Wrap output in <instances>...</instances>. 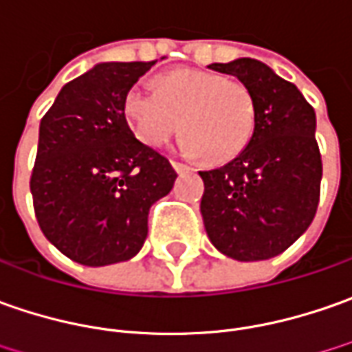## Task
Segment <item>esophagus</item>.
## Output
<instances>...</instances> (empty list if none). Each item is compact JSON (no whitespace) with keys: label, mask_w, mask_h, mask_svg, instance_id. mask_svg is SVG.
<instances>
[{"label":"esophagus","mask_w":352,"mask_h":352,"mask_svg":"<svg viewBox=\"0 0 352 352\" xmlns=\"http://www.w3.org/2000/svg\"><path fill=\"white\" fill-rule=\"evenodd\" d=\"M173 165V169H175L177 173H188V171H192V167H188L185 164H179V162H171Z\"/></svg>","instance_id":"esophagus-1"}]
</instances>
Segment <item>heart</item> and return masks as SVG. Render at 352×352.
Returning <instances> with one entry per match:
<instances>
[{"mask_svg": "<svg viewBox=\"0 0 352 352\" xmlns=\"http://www.w3.org/2000/svg\"><path fill=\"white\" fill-rule=\"evenodd\" d=\"M124 115L150 148L165 146L183 126V152L208 164L236 160L257 126V103L248 85L202 69L167 72L160 78V91L130 87Z\"/></svg>", "mask_w": 352, "mask_h": 352, "instance_id": "1", "label": "heart"}]
</instances>
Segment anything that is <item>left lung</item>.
<instances>
[{
	"instance_id": "obj_1",
	"label": "left lung",
	"mask_w": 352,
	"mask_h": 352,
	"mask_svg": "<svg viewBox=\"0 0 352 352\" xmlns=\"http://www.w3.org/2000/svg\"><path fill=\"white\" fill-rule=\"evenodd\" d=\"M210 69L236 76L257 103L255 134L243 152L210 171L200 212L214 248L237 261L280 255L311 224L321 185L316 111L294 83L259 60L239 58Z\"/></svg>"
}]
</instances>
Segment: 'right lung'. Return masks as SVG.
Returning a JSON list of instances; mask_svg holds the SVG:
<instances>
[{
  "label": "right lung",
  "mask_w": 352,
  "mask_h": 352,
  "mask_svg": "<svg viewBox=\"0 0 352 352\" xmlns=\"http://www.w3.org/2000/svg\"><path fill=\"white\" fill-rule=\"evenodd\" d=\"M155 62H104L72 79L46 111L31 173L46 239L87 267L128 261L148 236V214L177 173L142 144L124 115L128 89Z\"/></svg>",
  "instance_id": "1"
}]
</instances>
